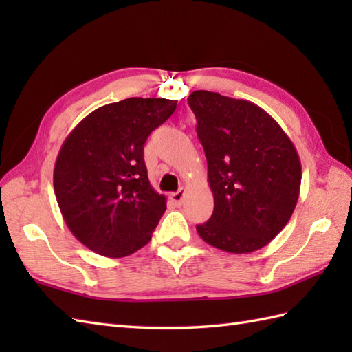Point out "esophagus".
I'll list each match as a JSON object with an SVG mask.
<instances>
[{"label": "esophagus", "instance_id": "esophagus-1", "mask_svg": "<svg viewBox=\"0 0 352 352\" xmlns=\"http://www.w3.org/2000/svg\"><path fill=\"white\" fill-rule=\"evenodd\" d=\"M184 197H186V190H184V189H180L178 192L172 193V195H170V199L174 201V204H175V206H182V204H183V199H184Z\"/></svg>", "mask_w": 352, "mask_h": 352}]
</instances>
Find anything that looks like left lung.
Returning a JSON list of instances; mask_svg holds the SVG:
<instances>
[{"mask_svg":"<svg viewBox=\"0 0 352 352\" xmlns=\"http://www.w3.org/2000/svg\"><path fill=\"white\" fill-rule=\"evenodd\" d=\"M188 102L214 198L212 218L197 226L198 234L233 254L263 248L286 227L300 197L301 162L294 144L250 101L195 91Z\"/></svg>","mask_w":352,"mask_h":352,"instance_id":"obj_1","label":"left lung"}]
</instances>
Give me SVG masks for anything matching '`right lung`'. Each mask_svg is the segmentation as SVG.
<instances>
[{
	"instance_id": "obj_1",
	"label": "right lung",
	"mask_w": 352,
	"mask_h": 352,
	"mask_svg": "<svg viewBox=\"0 0 352 352\" xmlns=\"http://www.w3.org/2000/svg\"><path fill=\"white\" fill-rule=\"evenodd\" d=\"M175 109L166 98L106 104L65 139L54 192L66 226L89 250L119 258L151 241L166 198L148 180L144 145Z\"/></svg>"
}]
</instances>
